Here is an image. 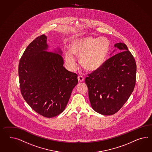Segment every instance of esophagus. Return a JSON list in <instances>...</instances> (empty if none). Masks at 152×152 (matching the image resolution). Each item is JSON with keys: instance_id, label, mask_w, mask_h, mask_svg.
Wrapping results in <instances>:
<instances>
[{"instance_id": "obj_1", "label": "esophagus", "mask_w": 152, "mask_h": 152, "mask_svg": "<svg viewBox=\"0 0 152 152\" xmlns=\"http://www.w3.org/2000/svg\"><path fill=\"white\" fill-rule=\"evenodd\" d=\"M78 80L80 82H83L84 81V78L82 76H78Z\"/></svg>"}]
</instances>
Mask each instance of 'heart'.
Masks as SVG:
<instances>
[{"label":"heart","mask_w":152,"mask_h":152,"mask_svg":"<svg viewBox=\"0 0 152 152\" xmlns=\"http://www.w3.org/2000/svg\"><path fill=\"white\" fill-rule=\"evenodd\" d=\"M109 49L110 42L105 37H87L75 39L71 44V50L65 51V61L71 69H74L76 67L74 56L80 58L82 67L92 72L103 65Z\"/></svg>","instance_id":"b5f03b06"}]
</instances>
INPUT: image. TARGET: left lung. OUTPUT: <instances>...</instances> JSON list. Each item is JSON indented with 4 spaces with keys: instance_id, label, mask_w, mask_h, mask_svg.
I'll return each instance as SVG.
<instances>
[{
    "instance_id": "left-lung-1",
    "label": "left lung",
    "mask_w": 152,
    "mask_h": 152,
    "mask_svg": "<svg viewBox=\"0 0 152 152\" xmlns=\"http://www.w3.org/2000/svg\"><path fill=\"white\" fill-rule=\"evenodd\" d=\"M115 47L122 51L107 59L85 79L91 107L106 115H114L123 107L136 81V62L127 45L119 42Z\"/></svg>"
}]
</instances>
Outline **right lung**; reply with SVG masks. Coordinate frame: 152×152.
<instances>
[{
    "label": "right lung",
    "mask_w": 152,
    "mask_h": 152,
    "mask_svg": "<svg viewBox=\"0 0 152 152\" xmlns=\"http://www.w3.org/2000/svg\"><path fill=\"white\" fill-rule=\"evenodd\" d=\"M46 40L42 35L28 46L20 59L18 73L25 101L39 115L51 118L64 111L78 80L77 74L63 66L60 55L46 51Z\"/></svg>",
    "instance_id": "right-lung-1"
}]
</instances>
